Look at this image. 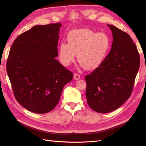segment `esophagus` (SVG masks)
<instances>
[{"label": "esophagus", "mask_w": 146, "mask_h": 146, "mask_svg": "<svg viewBox=\"0 0 146 146\" xmlns=\"http://www.w3.org/2000/svg\"><path fill=\"white\" fill-rule=\"evenodd\" d=\"M74 78L75 79V80H79V79L80 78V75H79V74H74Z\"/></svg>", "instance_id": "34e87169"}]
</instances>
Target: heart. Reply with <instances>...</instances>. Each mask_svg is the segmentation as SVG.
<instances>
[{"label": "heart", "instance_id": "1", "mask_svg": "<svg viewBox=\"0 0 146 146\" xmlns=\"http://www.w3.org/2000/svg\"><path fill=\"white\" fill-rule=\"evenodd\" d=\"M67 42L61 43L59 46L61 63L69 66L74 62L77 55L78 62L88 70L96 69L104 62L111 46V39L107 34L87 29L70 32Z\"/></svg>", "mask_w": 146, "mask_h": 146}]
</instances>
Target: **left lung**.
<instances>
[{"label": "left lung", "mask_w": 146, "mask_h": 146, "mask_svg": "<svg viewBox=\"0 0 146 146\" xmlns=\"http://www.w3.org/2000/svg\"><path fill=\"white\" fill-rule=\"evenodd\" d=\"M111 50L98 68L85 77L86 96L94 111H114L130 98L140 65L136 46L127 33L112 25Z\"/></svg>", "instance_id": "obj_1"}]
</instances>
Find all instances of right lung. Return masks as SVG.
Instances as JSON below:
<instances>
[{"label": "right lung", "instance_id": "right-lung-1", "mask_svg": "<svg viewBox=\"0 0 146 146\" xmlns=\"http://www.w3.org/2000/svg\"><path fill=\"white\" fill-rule=\"evenodd\" d=\"M61 24L35 25L11 47L7 71L16 100L29 111L44 114L58 104L73 74L55 58Z\"/></svg>", "mask_w": 146, "mask_h": 146}]
</instances>
